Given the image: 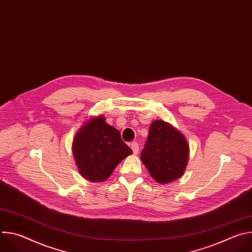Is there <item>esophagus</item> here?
<instances>
[{
  "label": "esophagus",
  "instance_id": "34e87169",
  "mask_svg": "<svg viewBox=\"0 0 252 252\" xmlns=\"http://www.w3.org/2000/svg\"><path fill=\"white\" fill-rule=\"evenodd\" d=\"M130 148H131L133 154H138V152H139V147H138V143H137L136 141H133V142L130 143Z\"/></svg>",
  "mask_w": 252,
  "mask_h": 252
}]
</instances>
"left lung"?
Masks as SVG:
<instances>
[{
    "instance_id": "obj_1",
    "label": "left lung",
    "mask_w": 252,
    "mask_h": 252,
    "mask_svg": "<svg viewBox=\"0 0 252 252\" xmlns=\"http://www.w3.org/2000/svg\"><path fill=\"white\" fill-rule=\"evenodd\" d=\"M189 150L185 136L163 121L151 125L140 159L159 184L179 178L187 166Z\"/></svg>"
}]
</instances>
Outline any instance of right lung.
Here are the masks:
<instances>
[{
  "label": "right lung",
  "mask_w": 252,
  "mask_h": 252,
  "mask_svg": "<svg viewBox=\"0 0 252 252\" xmlns=\"http://www.w3.org/2000/svg\"><path fill=\"white\" fill-rule=\"evenodd\" d=\"M73 153L85 178L103 182L132 151L122 139L120 131L99 117L91 120L78 131L73 142Z\"/></svg>",
  "instance_id": "1"
}]
</instances>
